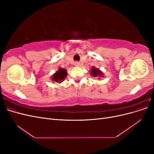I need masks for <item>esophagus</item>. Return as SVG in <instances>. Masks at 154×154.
<instances>
[{
	"label": "esophagus",
	"mask_w": 154,
	"mask_h": 154,
	"mask_svg": "<svg viewBox=\"0 0 154 154\" xmlns=\"http://www.w3.org/2000/svg\"><path fill=\"white\" fill-rule=\"evenodd\" d=\"M74 66H77V67L80 66V62H74Z\"/></svg>",
	"instance_id": "34e87169"
}]
</instances>
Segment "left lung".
<instances>
[{
    "instance_id": "obj_1",
    "label": "left lung",
    "mask_w": 154,
    "mask_h": 154,
    "mask_svg": "<svg viewBox=\"0 0 154 154\" xmlns=\"http://www.w3.org/2000/svg\"><path fill=\"white\" fill-rule=\"evenodd\" d=\"M91 75L93 77H97V76H102V72L100 71L98 69L95 68L94 67H92L91 69Z\"/></svg>"
}]
</instances>
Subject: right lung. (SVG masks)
<instances>
[{
    "mask_svg": "<svg viewBox=\"0 0 154 154\" xmlns=\"http://www.w3.org/2000/svg\"><path fill=\"white\" fill-rule=\"evenodd\" d=\"M67 76L66 70L60 68L59 69L58 71L56 72L52 77V80L56 82H62L64 80V78Z\"/></svg>",
    "mask_w": 154,
    "mask_h": 154,
    "instance_id": "obj_1",
    "label": "right lung"
}]
</instances>
